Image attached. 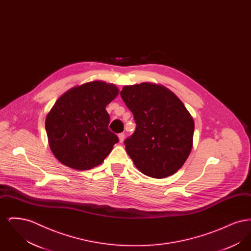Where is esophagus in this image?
Here are the masks:
<instances>
[{
	"mask_svg": "<svg viewBox=\"0 0 251 251\" xmlns=\"http://www.w3.org/2000/svg\"><path fill=\"white\" fill-rule=\"evenodd\" d=\"M124 138H125V134L123 132H121L119 134V139H120V143H122L124 141Z\"/></svg>",
	"mask_w": 251,
	"mask_h": 251,
	"instance_id": "obj_1",
	"label": "esophagus"
}]
</instances>
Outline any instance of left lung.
Segmentation results:
<instances>
[{"mask_svg": "<svg viewBox=\"0 0 251 251\" xmlns=\"http://www.w3.org/2000/svg\"><path fill=\"white\" fill-rule=\"evenodd\" d=\"M136 123L126 151L143 174L163 179L183 166L193 147L195 124L177 96L162 84L125 85L120 92Z\"/></svg>", "mask_w": 251, "mask_h": 251, "instance_id": "left-lung-1", "label": "left lung"}]
</instances>
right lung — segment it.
Listing matches in <instances>:
<instances>
[{
    "mask_svg": "<svg viewBox=\"0 0 251 251\" xmlns=\"http://www.w3.org/2000/svg\"><path fill=\"white\" fill-rule=\"evenodd\" d=\"M119 92L115 84L93 81L60 96L46 117L45 128L50 151L63 165L88 170L104 161L119 142L108 129L105 110Z\"/></svg>",
    "mask_w": 251,
    "mask_h": 251,
    "instance_id": "add662e5",
    "label": "right lung"
}]
</instances>
